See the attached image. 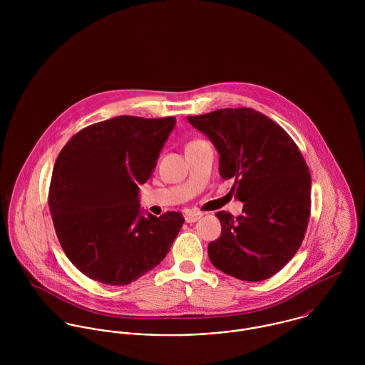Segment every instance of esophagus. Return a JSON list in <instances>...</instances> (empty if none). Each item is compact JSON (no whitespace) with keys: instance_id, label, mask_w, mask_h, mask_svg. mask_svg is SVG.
<instances>
[{"instance_id":"34e87169","label":"esophagus","mask_w":365,"mask_h":365,"mask_svg":"<svg viewBox=\"0 0 365 365\" xmlns=\"http://www.w3.org/2000/svg\"><path fill=\"white\" fill-rule=\"evenodd\" d=\"M201 216H202V213H198V212H188V213H185V222H187V223H194V222H197Z\"/></svg>"}]
</instances>
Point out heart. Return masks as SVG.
Listing matches in <instances>:
<instances>
[{
	"mask_svg": "<svg viewBox=\"0 0 365 365\" xmlns=\"http://www.w3.org/2000/svg\"><path fill=\"white\" fill-rule=\"evenodd\" d=\"M194 142H195V140H194ZM194 142H190V143H188V145H191V143H194ZM188 145H187V146H188Z\"/></svg>",
	"mask_w": 365,
	"mask_h": 365,
	"instance_id": "b5f03b06",
	"label": "heart"
}]
</instances>
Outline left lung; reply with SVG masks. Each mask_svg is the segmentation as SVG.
<instances>
[{"label": "left lung", "instance_id": "8db88e82", "mask_svg": "<svg viewBox=\"0 0 365 365\" xmlns=\"http://www.w3.org/2000/svg\"><path fill=\"white\" fill-rule=\"evenodd\" d=\"M219 152V173L235 178L245 202L233 217L216 213L222 235L210 242V262L249 282L277 274L299 250L311 216V173L292 138L252 108H223L187 116Z\"/></svg>", "mask_w": 365, "mask_h": 365}]
</instances>
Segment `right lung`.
I'll list each match as a JSON object with an SVG mask.
<instances>
[{
    "instance_id": "1",
    "label": "right lung",
    "mask_w": 365,
    "mask_h": 365,
    "mask_svg": "<svg viewBox=\"0 0 365 365\" xmlns=\"http://www.w3.org/2000/svg\"><path fill=\"white\" fill-rule=\"evenodd\" d=\"M174 125L120 115L81 129L58 153L49 210L63 252L88 278L128 285L170 252L182 213L145 217L138 197Z\"/></svg>"
}]
</instances>
